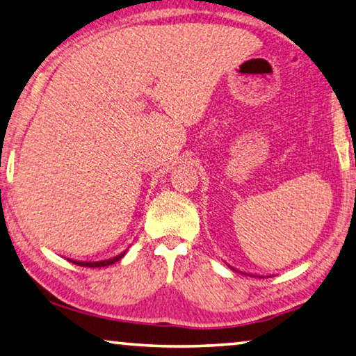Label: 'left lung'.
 I'll return each mask as SVG.
<instances>
[{
	"label": "left lung",
	"mask_w": 356,
	"mask_h": 356,
	"mask_svg": "<svg viewBox=\"0 0 356 356\" xmlns=\"http://www.w3.org/2000/svg\"><path fill=\"white\" fill-rule=\"evenodd\" d=\"M228 266H229V264H228ZM229 268H231V269H234L233 266H229ZM234 270H238V269H234ZM238 273H239V270H238ZM244 274H245V273H244ZM247 275H252V274H249V273H247ZM257 277H261V279H264V277H263V275H257Z\"/></svg>",
	"instance_id": "8db88e82"
}]
</instances>
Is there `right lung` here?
I'll use <instances>...</instances> for the list:
<instances>
[{
  "instance_id": "1",
  "label": "right lung",
  "mask_w": 356,
  "mask_h": 356,
  "mask_svg": "<svg viewBox=\"0 0 356 356\" xmlns=\"http://www.w3.org/2000/svg\"><path fill=\"white\" fill-rule=\"evenodd\" d=\"M127 255V250L125 252H122V253H118L117 257H114V258H109V259H101V261H77V259H70L71 263H74V264H77V266H86V268H101V266H109V264H114V263H117L118 259L120 258H123Z\"/></svg>"
}]
</instances>
